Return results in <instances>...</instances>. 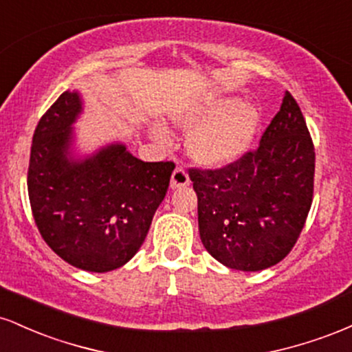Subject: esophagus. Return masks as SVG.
Returning a JSON list of instances; mask_svg holds the SVG:
<instances>
[{
    "label": "esophagus",
    "instance_id": "obj_1",
    "mask_svg": "<svg viewBox=\"0 0 352 352\" xmlns=\"http://www.w3.org/2000/svg\"><path fill=\"white\" fill-rule=\"evenodd\" d=\"M190 184L188 179V173L184 170L182 167H177L175 170L172 173V179H170V187L173 188H182V187H187Z\"/></svg>",
    "mask_w": 352,
    "mask_h": 352
}]
</instances>
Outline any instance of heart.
<instances>
[{
	"label": "heart",
	"mask_w": 352,
	"mask_h": 352,
	"mask_svg": "<svg viewBox=\"0 0 352 352\" xmlns=\"http://www.w3.org/2000/svg\"><path fill=\"white\" fill-rule=\"evenodd\" d=\"M188 132L185 147L190 159L201 167L223 168L238 162L252 147L261 124L256 106L232 94H210L175 119ZM152 137L167 142L162 125H153Z\"/></svg>",
	"instance_id": "b5f03b06"
}]
</instances>
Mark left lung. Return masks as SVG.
<instances>
[{
  "label": "left lung",
  "instance_id": "obj_1",
  "mask_svg": "<svg viewBox=\"0 0 352 352\" xmlns=\"http://www.w3.org/2000/svg\"><path fill=\"white\" fill-rule=\"evenodd\" d=\"M190 180L201 243L217 261L240 272L280 263L313 201L314 147L293 96L285 92L256 151L220 170L192 168Z\"/></svg>",
  "mask_w": 352,
  "mask_h": 352
}]
</instances>
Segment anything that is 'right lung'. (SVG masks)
Masks as SVG:
<instances>
[{"label":"right lung","mask_w":352,"mask_h":352,"mask_svg":"<svg viewBox=\"0 0 352 352\" xmlns=\"http://www.w3.org/2000/svg\"><path fill=\"white\" fill-rule=\"evenodd\" d=\"M79 91H66L33 135L28 193L39 233L56 254L84 272L106 273L142 246L167 193L172 162H142L122 142L80 155L74 124Z\"/></svg>","instance_id":"right-lung-1"}]
</instances>
